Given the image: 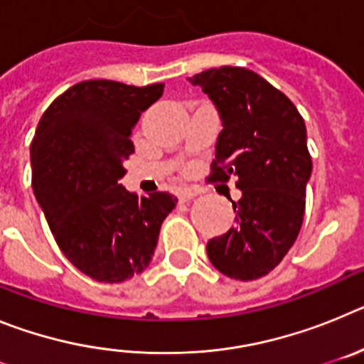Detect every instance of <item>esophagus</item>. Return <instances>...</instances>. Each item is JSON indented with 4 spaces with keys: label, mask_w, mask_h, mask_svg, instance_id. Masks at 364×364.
Wrapping results in <instances>:
<instances>
[{
    "label": "esophagus",
    "mask_w": 364,
    "mask_h": 364,
    "mask_svg": "<svg viewBox=\"0 0 364 364\" xmlns=\"http://www.w3.org/2000/svg\"><path fill=\"white\" fill-rule=\"evenodd\" d=\"M198 193L197 191H191V189H184V191L178 193V200L180 202H189L193 200V198L197 197Z\"/></svg>",
    "instance_id": "obj_1"
}]
</instances>
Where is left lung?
Segmentation results:
<instances>
[{
	"label": "left lung",
	"instance_id": "obj_1",
	"mask_svg": "<svg viewBox=\"0 0 364 364\" xmlns=\"http://www.w3.org/2000/svg\"><path fill=\"white\" fill-rule=\"evenodd\" d=\"M193 85L213 100L222 125L208 182L235 186L240 200L228 233L208 242L211 264L226 277L255 281L282 260L297 239L306 208L311 156L306 125L284 92L244 67L195 74Z\"/></svg>",
	"mask_w": 364,
	"mask_h": 364
}]
</instances>
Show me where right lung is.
<instances>
[{
    "mask_svg": "<svg viewBox=\"0 0 364 364\" xmlns=\"http://www.w3.org/2000/svg\"><path fill=\"white\" fill-rule=\"evenodd\" d=\"M162 92L164 83L85 80L54 100L32 138V188L54 240L98 282L142 273L178 202L164 191L138 197L120 184L134 153L131 129Z\"/></svg>",
    "mask_w": 364,
    "mask_h": 364,
    "instance_id": "obj_1",
    "label": "right lung"
}]
</instances>
